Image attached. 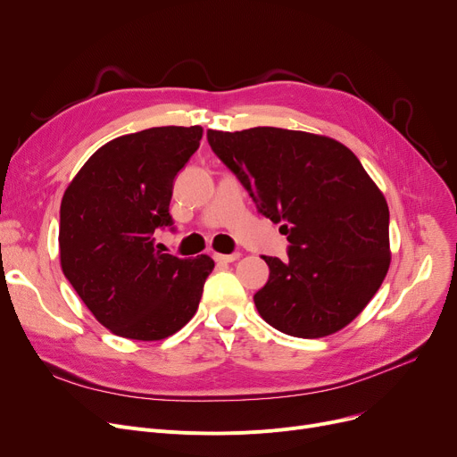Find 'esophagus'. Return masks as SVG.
Masks as SVG:
<instances>
[{
  "instance_id": "esophagus-1",
  "label": "esophagus",
  "mask_w": 457,
  "mask_h": 457,
  "mask_svg": "<svg viewBox=\"0 0 457 457\" xmlns=\"http://www.w3.org/2000/svg\"><path fill=\"white\" fill-rule=\"evenodd\" d=\"M238 257H241V253H238V252H233V253H214V261H219V262H233Z\"/></svg>"
}]
</instances>
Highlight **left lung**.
<instances>
[{"label": "left lung", "instance_id": "left-lung-1", "mask_svg": "<svg viewBox=\"0 0 457 457\" xmlns=\"http://www.w3.org/2000/svg\"><path fill=\"white\" fill-rule=\"evenodd\" d=\"M209 146L248 190L289 250L262 255L259 315L293 337H326L372 300L391 262L389 207L345 144L305 131H207Z\"/></svg>", "mask_w": 457, "mask_h": 457}]
</instances>
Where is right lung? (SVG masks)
<instances>
[{"mask_svg":"<svg viewBox=\"0 0 457 457\" xmlns=\"http://www.w3.org/2000/svg\"><path fill=\"white\" fill-rule=\"evenodd\" d=\"M200 126H164L122 135L96 152L61 202V267L107 329L159 341L195 317L214 261L155 248L172 226L174 178L200 146ZM174 229V228H172Z\"/></svg>","mask_w":457,"mask_h":457,"instance_id":"add662e5","label":"right lung"}]
</instances>
